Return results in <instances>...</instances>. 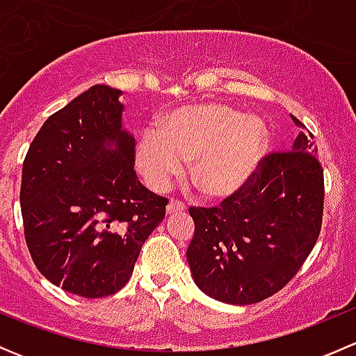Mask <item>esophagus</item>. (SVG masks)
Instances as JSON below:
<instances>
[{
	"instance_id": "esophagus-1",
	"label": "esophagus",
	"mask_w": 356,
	"mask_h": 356,
	"mask_svg": "<svg viewBox=\"0 0 356 356\" xmlns=\"http://www.w3.org/2000/svg\"><path fill=\"white\" fill-rule=\"evenodd\" d=\"M186 208V204L182 203L181 200H175L172 198L170 201H168L167 204V213H177V211H182Z\"/></svg>"
}]
</instances>
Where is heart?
Returning <instances> with one entry per match:
<instances>
[{
    "instance_id": "1",
    "label": "heart",
    "mask_w": 356,
    "mask_h": 356,
    "mask_svg": "<svg viewBox=\"0 0 356 356\" xmlns=\"http://www.w3.org/2000/svg\"><path fill=\"white\" fill-rule=\"evenodd\" d=\"M264 122L224 103H203L172 111L160 129H146L138 165L155 188L181 174L193 160L195 184L208 196H227L254 174L267 149Z\"/></svg>"
}]
</instances>
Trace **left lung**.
Wrapping results in <instances>:
<instances>
[{
    "label": "left lung",
    "instance_id": "obj_1",
    "mask_svg": "<svg viewBox=\"0 0 356 356\" xmlns=\"http://www.w3.org/2000/svg\"><path fill=\"white\" fill-rule=\"evenodd\" d=\"M298 127L305 129L294 115ZM314 134L261 158L254 174L218 207H191L188 261L198 288L229 305L281 291L314 250L324 215V168Z\"/></svg>",
    "mask_w": 356,
    "mask_h": 356
}]
</instances>
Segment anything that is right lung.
I'll return each mask as SVG.
<instances>
[{"label":"right lung","instance_id":"add662e5","mask_svg":"<svg viewBox=\"0 0 356 356\" xmlns=\"http://www.w3.org/2000/svg\"><path fill=\"white\" fill-rule=\"evenodd\" d=\"M118 96L98 84L72 99L42 124L24 160L20 208L32 261L84 298L127 284L168 203L138 181Z\"/></svg>","mask_w":356,"mask_h":356}]
</instances>
